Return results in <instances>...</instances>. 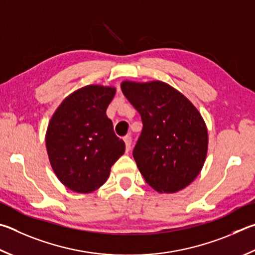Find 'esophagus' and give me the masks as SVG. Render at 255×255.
<instances>
[{"instance_id":"esophagus-1","label":"esophagus","mask_w":255,"mask_h":255,"mask_svg":"<svg viewBox=\"0 0 255 255\" xmlns=\"http://www.w3.org/2000/svg\"><path fill=\"white\" fill-rule=\"evenodd\" d=\"M124 140H125V143H126V149H127V151H129L130 150V148H131V137L130 136H126L124 138Z\"/></svg>"}]
</instances>
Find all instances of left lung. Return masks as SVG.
<instances>
[{
    "label": "left lung",
    "mask_w": 255,
    "mask_h": 255,
    "mask_svg": "<svg viewBox=\"0 0 255 255\" xmlns=\"http://www.w3.org/2000/svg\"><path fill=\"white\" fill-rule=\"evenodd\" d=\"M125 97L141 116L142 131L132 156L146 183L158 193L188 186L203 168L206 124L197 108L168 83L122 82Z\"/></svg>",
    "instance_id": "1"
}]
</instances>
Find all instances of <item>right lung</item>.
Returning <instances> with one entry per match:
<instances>
[{
    "label": "right lung",
    "instance_id": "right-lung-1",
    "mask_svg": "<svg viewBox=\"0 0 255 255\" xmlns=\"http://www.w3.org/2000/svg\"><path fill=\"white\" fill-rule=\"evenodd\" d=\"M116 88L89 85L64 98L51 117L45 146L54 174L77 193H91L106 183L125 152L106 110Z\"/></svg>",
    "mask_w": 255,
    "mask_h": 255
}]
</instances>
